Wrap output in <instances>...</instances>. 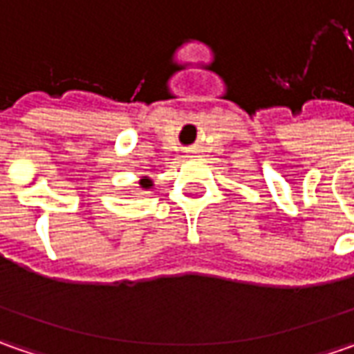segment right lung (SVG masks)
Returning a JSON list of instances; mask_svg holds the SVG:
<instances>
[{
	"label": "right lung",
	"instance_id": "right-lung-1",
	"mask_svg": "<svg viewBox=\"0 0 354 354\" xmlns=\"http://www.w3.org/2000/svg\"><path fill=\"white\" fill-rule=\"evenodd\" d=\"M140 187H142V189H151V187H153V181H151L149 177H142V179H140Z\"/></svg>",
	"mask_w": 354,
	"mask_h": 354
}]
</instances>
